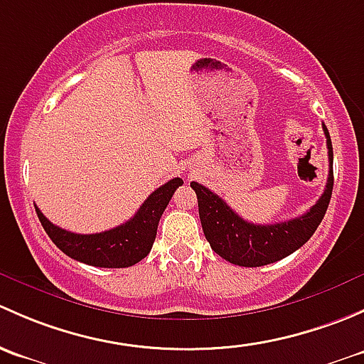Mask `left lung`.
<instances>
[{
  "instance_id": "obj_1",
  "label": "left lung",
  "mask_w": 364,
  "mask_h": 364,
  "mask_svg": "<svg viewBox=\"0 0 364 364\" xmlns=\"http://www.w3.org/2000/svg\"><path fill=\"white\" fill-rule=\"evenodd\" d=\"M329 157L326 189L316 205L296 219L277 224H252L233 212L223 198L198 182H191L198 196L201 228L210 247L223 259L238 266H264L284 259L305 245L324 219L333 191V145L328 127L322 124Z\"/></svg>"
}]
</instances>
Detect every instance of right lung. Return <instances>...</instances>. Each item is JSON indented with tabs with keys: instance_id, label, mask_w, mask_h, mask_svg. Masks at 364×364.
Listing matches in <instances>:
<instances>
[{
	"instance_id": "add662e5",
	"label": "right lung",
	"mask_w": 364,
	"mask_h": 364,
	"mask_svg": "<svg viewBox=\"0 0 364 364\" xmlns=\"http://www.w3.org/2000/svg\"><path fill=\"white\" fill-rule=\"evenodd\" d=\"M182 183V178H171L170 182L156 189L127 223L103 233H71L52 224L36 205L35 208L48 237L71 259L98 268H127L136 264L151 252L161 215L177 187Z\"/></svg>"
}]
</instances>
